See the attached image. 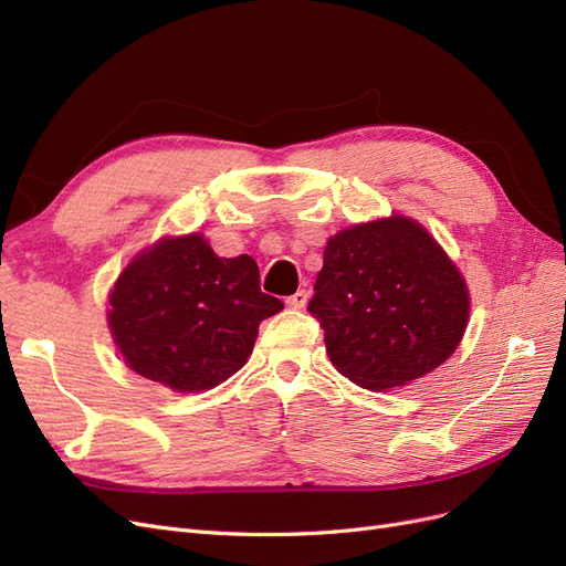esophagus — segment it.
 Here are the masks:
<instances>
[{
  "label": "esophagus",
  "instance_id": "esophagus-1",
  "mask_svg": "<svg viewBox=\"0 0 566 566\" xmlns=\"http://www.w3.org/2000/svg\"><path fill=\"white\" fill-rule=\"evenodd\" d=\"M306 302H310V293H306V290H297L295 295H290L285 300V304L290 306V310H304Z\"/></svg>",
  "mask_w": 566,
  "mask_h": 566
}]
</instances>
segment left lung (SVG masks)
Returning <instances> with one entry per match:
<instances>
[{
  "label": "left lung",
  "instance_id": "8db88e82",
  "mask_svg": "<svg viewBox=\"0 0 566 566\" xmlns=\"http://www.w3.org/2000/svg\"><path fill=\"white\" fill-rule=\"evenodd\" d=\"M312 316L333 366L364 389H391L439 368L468 328L458 266L416 219L391 214L337 231L323 252Z\"/></svg>",
  "mask_w": 566,
  "mask_h": 566
}]
</instances>
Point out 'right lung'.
Listing matches in <instances>:
<instances>
[{"mask_svg":"<svg viewBox=\"0 0 566 566\" xmlns=\"http://www.w3.org/2000/svg\"><path fill=\"white\" fill-rule=\"evenodd\" d=\"M108 328L125 364L181 394L205 391L248 364L260 323L283 310L260 290L250 254L219 256L202 233L160 238L119 273Z\"/></svg>","mask_w":566,"mask_h":566,"instance_id":"1","label":"right lung"}]
</instances>
